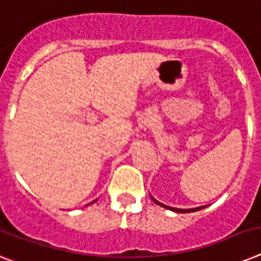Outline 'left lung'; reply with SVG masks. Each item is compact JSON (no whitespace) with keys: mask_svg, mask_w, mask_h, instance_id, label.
<instances>
[{"mask_svg":"<svg viewBox=\"0 0 261 261\" xmlns=\"http://www.w3.org/2000/svg\"><path fill=\"white\" fill-rule=\"evenodd\" d=\"M151 200L154 201V202H155V204H158V205H161V206L166 207V209H170V211H173V212H177V213H190V212L201 211V209H202V207H205V206H198V207H193V209H178V207H171V206H167V205L161 204L160 201H156L155 198H152V197H151Z\"/></svg>","mask_w":261,"mask_h":261,"instance_id":"obj_1","label":"left lung"}]
</instances>
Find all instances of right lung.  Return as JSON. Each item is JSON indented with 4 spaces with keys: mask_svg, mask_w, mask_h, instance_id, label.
Returning <instances> with one entry per match:
<instances>
[{
    "mask_svg": "<svg viewBox=\"0 0 261 261\" xmlns=\"http://www.w3.org/2000/svg\"><path fill=\"white\" fill-rule=\"evenodd\" d=\"M95 201H96V200H95ZM95 201H94V202H95ZM91 204H92V202H91Z\"/></svg>",
    "mask_w": 261,
    "mask_h": 261,
    "instance_id": "obj_1",
    "label": "right lung"
}]
</instances>
